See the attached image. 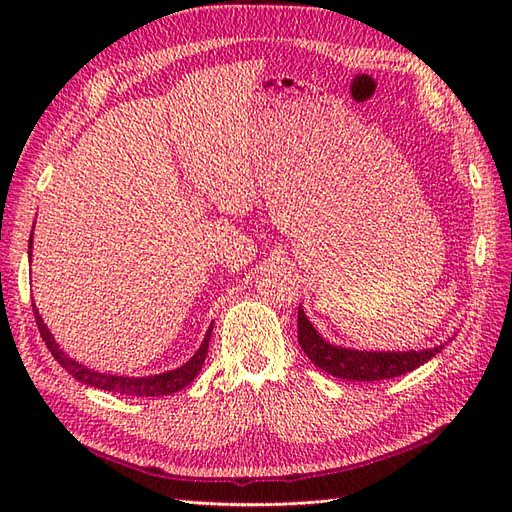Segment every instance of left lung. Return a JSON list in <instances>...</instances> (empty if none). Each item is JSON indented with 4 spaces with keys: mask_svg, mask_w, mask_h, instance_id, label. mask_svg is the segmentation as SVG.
<instances>
[{
    "mask_svg": "<svg viewBox=\"0 0 512 512\" xmlns=\"http://www.w3.org/2000/svg\"><path fill=\"white\" fill-rule=\"evenodd\" d=\"M299 344L309 361L318 365L327 374L354 380V382H376L404 376L408 371L421 367L431 356H436L444 344L429 350H410V352H367V350H350L342 346H333L318 335L314 324L309 322L299 307Z\"/></svg>",
    "mask_w": 512,
    "mask_h": 512,
    "instance_id": "obj_1",
    "label": "left lung"
}]
</instances>
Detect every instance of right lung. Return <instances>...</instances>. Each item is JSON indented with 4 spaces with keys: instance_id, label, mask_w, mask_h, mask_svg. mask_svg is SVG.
<instances>
[{
    "instance_id": "obj_1",
    "label": "right lung",
    "mask_w": 512,
    "mask_h": 512,
    "mask_svg": "<svg viewBox=\"0 0 512 512\" xmlns=\"http://www.w3.org/2000/svg\"><path fill=\"white\" fill-rule=\"evenodd\" d=\"M29 250H32V239H29ZM29 258H32V252H29ZM34 316H36V324H38V331L44 339L46 348L51 350V354L55 356V361L64 367L70 376H74L79 382L89 384V386H96V389L102 391H111V393H119V395H128V397H164V395H173L181 389L188 386L196 374L200 371L205 363V356L209 350V339H211V331H213V324L209 327L203 344L196 350V354L192 359L173 369V371H166V374H158V376H147V378H123V376H111V374H98L94 369H87L81 363L72 361L70 356L59 348V344L55 342V337L51 335V331L46 329V324L42 320V316L38 314V309L34 305Z\"/></svg>"
}]
</instances>
